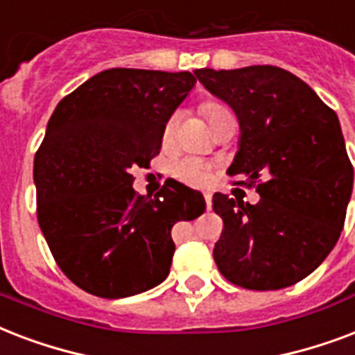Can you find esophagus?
Here are the masks:
<instances>
[{
  "label": "esophagus",
  "mask_w": 355,
  "mask_h": 355,
  "mask_svg": "<svg viewBox=\"0 0 355 355\" xmlns=\"http://www.w3.org/2000/svg\"><path fill=\"white\" fill-rule=\"evenodd\" d=\"M205 202H206V208L211 210V195L210 193H205Z\"/></svg>",
  "instance_id": "esophagus-1"
}]
</instances>
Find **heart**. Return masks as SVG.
<instances>
[{"instance_id": "heart-1", "label": "heart", "mask_w": 355, "mask_h": 355, "mask_svg": "<svg viewBox=\"0 0 355 355\" xmlns=\"http://www.w3.org/2000/svg\"><path fill=\"white\" fill-rule=\"evenodd\" d=\"M202 112H205L208 123H211L216 121L219 116H223V114H227L228 110L225 107H221V105H217V103H206L205 107H202ZM177 114L167 119L166 128H164V139H166V141H169V139L173 138L175 128H177ZM173 173H175V177L180 178L182 182L191 184V186H202V184L208 180V167H206L200 160H195V158H182V160L175 162Z\"/></svg>"}]
</instances>
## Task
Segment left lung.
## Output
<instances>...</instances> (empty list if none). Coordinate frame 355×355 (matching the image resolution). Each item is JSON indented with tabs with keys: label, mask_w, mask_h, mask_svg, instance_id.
<instances>
[{
	"label": "left lung",
	"mask_w": 355,
	"mask_h": 355,
	"mask_svg": "<svg viewBox=\"0 0 355 355\" xmlns=\"http://www.w3.org/2000/svg\"><path fill=\"white\" fill-rule=\"evenodd\" d=\"M237 116L239 149L230 177L256 186L258 205L214 195L225 228L214 248L228 282L254 291L297 284L341 236L354 167L337 114L297 75L276 66L195 69Z\"/></svg>",
	"instance_id": "8db88e82"
}]
</instances>
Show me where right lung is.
Listing matches in <instances>:
<instances>
[{
    "label": "right lung",
    "instance_id": "add662e5",
    "mask_svg": "<svg viewBox=\"0 0 355 355\" xmlns=\"http://www.w3.org/2000/svg\"><path fill=\"white\" fill-rule=\"evenodd\" d=\"M195 83L189 71L105 69L49 118L35 156L36 216L60 270L86 293L125 298L162 284L173 225L205 214L199 191L169 178L147 199L130 175L160 153L167 119Z\"/></svg>",
    "mask_w": 355,
    "mask_h": 355
}]
</instances>
